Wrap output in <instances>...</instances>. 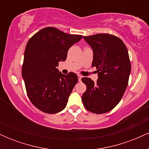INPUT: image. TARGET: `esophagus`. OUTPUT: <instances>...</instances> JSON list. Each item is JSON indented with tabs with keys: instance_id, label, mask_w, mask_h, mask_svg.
Returning <instances> with one entry per match:
<instances>
[{
	"instance_id": "obj_1",
	"label": "esophagus",
	"mask_w": 149,
	"mask_h": 149,
	"mask_svg": "<svg viewBox=\"0 0 149 149\" xmlns=\"http://www.w3.org/2000/svg\"><path fill=\"white\" fill-rule=\"evenodd\" d=\"M82 76L80 75H78V81H81V78H82Z\"/></svg>"
}]
</instances>
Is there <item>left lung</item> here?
<instances>
[{"label":"left lung","instance_id":"obj_1","mask_svg":"<svg viewBox=\"0 0 149 149\" xmlns=\"http://www.w3.org/2000/svg\"><path fill=\"white\" fill-rule=\"evenodd\" d=\"M93 50L92 67L98 79L82 78L86 85L82 101L85 109L101 114L111 111L119 103L128 85L131 64L128 51L121 39L109 33L83 36Z\"/></svg>","mask_w":149,"mask_h":149}]
</instances>
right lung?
<instances>
[{"label":"right lung","mask_w":149,"mask_h":149,"mask_svg":"<svg viewBox=\"0 0 149 149\" xmlns=\"http://www.w3.org/2000/svg\"><path fill=\"white\" fill-rule=\"evenodd\" d=\"M83 38L54 28H44L29 40L24 51L22 73L27 95L37 109L57 113L66 107L78 76L64 75L57 67L64 61L73 44Z\"/></svg>","instance_id":"obj_1"}]
</instances>
